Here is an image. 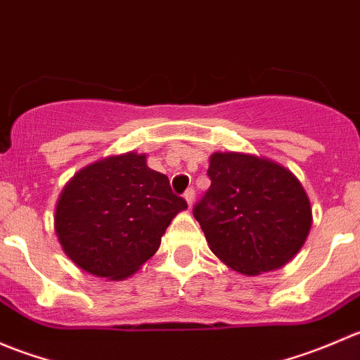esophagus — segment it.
Segmentation results:
<instances>
[{
	"label": "esophagus",
	"instance_id": "1",
	"mask_svg": "<svg viewBox=\"0 0 360 360\" xmlns=\"http://www.w3.org/2000/svg\"><path fill=\"white\" fill-rule=\"evenodd\" d=\"M184 200H186L188 207L191 209V205H193V202H195V190H193V188H190V190L184 191Z\"/></svg>",
	"mask_w": 360,
	"mask_h": 360
}]
</instances>
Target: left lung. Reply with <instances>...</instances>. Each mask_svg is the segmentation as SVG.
I'll use <instances>...</instances> for the list:
<instances>
[{
	"label": "left lung",
	"mask_w": 360,
	"mask_h": 360,
	"mask_svg": "<svg viewBox=\"0 0 360 360\" xmlns=\"http://www.w3.org/2000/svg\"><path fill=\"white\" fill-rule=\"evenodd\" d=\"M210 188L193 209L209 249L237 274L274 271L300 252L310 233L311 203L289 169L270 158L216 151Z\"/></svg>",
	"instance_id": "obj_1"
}]
</instances>
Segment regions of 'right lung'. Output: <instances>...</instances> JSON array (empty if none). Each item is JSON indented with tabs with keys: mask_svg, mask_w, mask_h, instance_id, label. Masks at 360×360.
<instances>
[{
	"mask_svg": "<svg viewBox=\"0 0 360 360\" xmlns=\"http://www.w3.org/2000/svg\"><path fill=\"white\" fill-rule=\"evenodd\" d=\"M146 153L111 155L83 167L59 195L53 228L78 268L108 281L136 274L160 248L170 221L188 209Z\"/></svg>",
	"mask_w": 360,
	"mask_h": 360,
	"instance_id": "1",
	"label": "right lung"
}]
</instances>
